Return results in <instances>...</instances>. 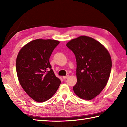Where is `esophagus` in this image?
Masks as SVG:
<instances>
[{
    "instance_id": "34e87169",
    "label": "esophagus",
    "mask_w": 127,
    "mask_h": 127,
    "mask_svg": "<svg viewBox=\"0 0 127 127\" xmlns=\"http://www.w3.org/2000/svg\"><path fill=\"white\" fill-rule=\"evenodd\" d=\"M69 77V75H66V76H63V78L64 79H66V78H68Z\"/></svg>"
}]
</instances>
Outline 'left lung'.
<instances>
[{
    "instance_id": "obj_1",
    "label": "left lung",
    "mask_w": 127,
    "mask_h": 127,
    "mask_svg": "<svg viewBox=\"0 0 127 127\" xmlns=\"http://www.w3.org/2000/svg\"><path fill=\"white\" fill-rule=\"evenodd\" d=\"M66 46L76 60L77 83L73 87L79 98L90 100L100 93L111 73V56L103 45L92 37L81 36L70 40Z\"/></svg>"
}]
</instances>
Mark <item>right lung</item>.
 I'll return each mask as SVG.
<instances>
[{
  "instance_id": "add662e5",
  "label": "right lung",
  "mask_w": 127,
  "mask_h": 127,
  "mask_svg": "<svg viewBox=\"0 0 127 127\" xmlns=\"http://www.w3.org/2000/svg\"><path fill=\"white\" fill-rule=\"evenodd\" d=\"M59 44L55 40L36 39L24 46L17 55L16 66L19 82L27 94L37 102L50 99L61 84L49 61Z\"/></svg>"
}]
</instances>
